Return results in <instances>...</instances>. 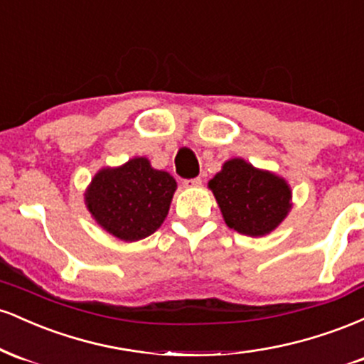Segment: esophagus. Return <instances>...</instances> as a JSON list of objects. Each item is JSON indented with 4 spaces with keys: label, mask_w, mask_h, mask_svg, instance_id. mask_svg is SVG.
Masks as SVG:
<instances>
[{
    "label": "esophagus",
    "mask_w": 364,
    "mask_h": 364,
    "mask_svg": "<svg viewBox=\"0 0 364 364\" xmlns=\"http://www.w3.org/2000/svg\"><path fill=\"white\" fill-rule=\"evenodd\" d=\"M200 185H202V179L200 178H191V179H185V181H183V186L188 188V190H191V188H196Z\"/></svg>",
    "instance_id": "obj_1"
}]
</instances>
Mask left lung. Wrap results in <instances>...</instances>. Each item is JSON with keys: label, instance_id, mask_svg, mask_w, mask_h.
<instances>
[{"label": "left lung", "instance_id": "1", "mask_svg": "<svg viewBox=\"0 0 364 364\" xmlns=\"http://www.w3.org/2000/svg\"><path fill=\"white\" fill-rule=\"evenodd\" d=\"M225 224L246 236L272 232L289 214L291 188L284 178L253 168L243 159L224 162L208 181Z\"/></svg>", "mask_w": 364, "mask_h": 364}]
</instances>
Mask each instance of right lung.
<instances>
[{
  "mask_svg": "<svg viewBox=\"0 0 364 364\" xmlns=\"http://www.w3.org/2000/svg\"><path fill=\"white\" fill-rule=\"evenodd\" d=\"M176 181L149 159H129L119 168H104L92 178L85 205L97 224L123 241L156 232L168 217Z\"/></svg>",
  "mask_w": 364,
  "mask_h": 364,
  "instance_id": "add662e5",
  "label": "right lung"
}]
</instances>
